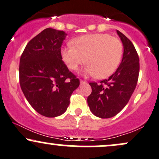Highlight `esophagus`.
<instances>
[{
    "label": "esophagus",
    "instance_id": "34e87169",
    "mask_svg": "<svg viewBox=\"0 0 159 159\" xmlns=\"http://www.w3.org/2000/svg\"><path fill=\"white\" fill-rule=\"evenodd\" d=\"M80 83H81V84H84L87 83V82L85 81H82V80H81V81H80Z\"/></svg>",
    "mask_w": 159,
    "mask_h": 159
}]
</instances>
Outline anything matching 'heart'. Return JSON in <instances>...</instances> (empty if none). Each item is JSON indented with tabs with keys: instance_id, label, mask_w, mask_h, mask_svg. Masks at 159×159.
Instances as JSON below:
<instances>
[{
	"instance_id": "heart-1",
	"label": "heart",
	"mask_w": 159,
	"mask_h": 159,
	"mask_svg": "<svg viewBox=\"0 0 159 159\" xmlns=\"http://www.w3.org/2000/svg\"><path fill=\"white\" fill-rule=\"evenodd\" d=\"M72 46L61 49L63 61L70 70L75 71L85 62L84 74L105 78L117 69L122 56L123 45L119 39L107 34H92L75 38Z\"/></svg>"
}]
</instances>
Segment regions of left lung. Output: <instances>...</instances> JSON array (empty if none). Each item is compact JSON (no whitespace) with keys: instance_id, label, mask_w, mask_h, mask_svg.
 I'll use <instances>...</instances> for the list:
<instances>
[{"instance_id":"left-lung-1","label":"left lung","mask_w":159,"mask_h":159,"mask_svg":"<svg viewBox=\"0 0 159 159\" xmlns=\"http://www.w3.org/2000/svg\"><path fill=\"white\" fill-rule=\"evenodd\" d=\"M123 45L121 63L107 79L90 83L92 93L87 97L91 112L99 118H111L123 109L135 89L139 75V57L132 42L116 30Z\"/></svg>"}]
</instances>
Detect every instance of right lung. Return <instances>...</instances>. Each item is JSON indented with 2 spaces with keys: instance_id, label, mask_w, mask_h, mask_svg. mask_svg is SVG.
I'll use <instances>...</instances> for the list:
<instances>
[{
  "instance_id": "obj_1",
  "label": "right lung",
  "mask_w": 159,
  "mask_h": 159,
  "mask_svg": "<svg viewBox=\"0 0 159 159\" xmlns=\"http://www.w3.org/2000/svg\"><path fill=\"white\" fill-rule=\"evenodd\" d=\"M67 34L46 28L27 43L20 58L19 81L25 98L39 114L61 116L80 81L61 57V46Z\"/></svg>"
}]
</instances>
